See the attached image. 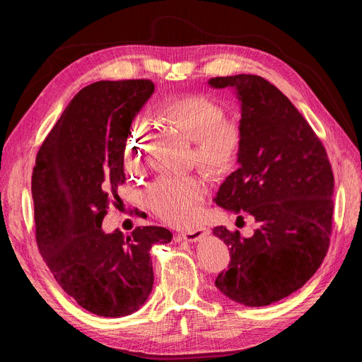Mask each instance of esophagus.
<instances>
[{"instance_id": "34e87169", "label": "esophagus", "mask_w": 362, "mask_h": 362, "mask_svg": "<svg viewBox=\"0 0 362 362\" xmlns=\"http://www.w3.org/2000/svg\"><path fill=\"white\" fill-rule=\"evenodd\" d=\"M208 235V229L206 228H196V229H192V231L189 233H182L178 235V240H181V242H189V243H193V242H199L201 238L206 237Z\"/></svg>"}]
</instances>
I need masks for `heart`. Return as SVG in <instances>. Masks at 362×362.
<instances>
[{"instance_id":"heart-1","label":"heart","mask_w":362,"mask_h":362,"mask_svg":"<svg viewBox=\"0 0 362 362\" xmlns=\"http://www.w3.org/2000/svg\"><path fill=\"white\" fill-rule=\"evenodd\" d=\"M161 116L182 134L194 140V157L213 175L233 168L242 146V129L234 120L225 119L223 108L211 98L189 95L177 98L161 108ZM145 120L137 117L125 145V164L134 170L141 164V139ZM206 192L198 175L163 177L149 190V201L157 214L173 225L193 221Z\"/></svg>"}]
</instances>
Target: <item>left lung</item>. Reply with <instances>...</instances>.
Returning <instances> with one entry per match:
<instances>
[{
  "label": "left lung",
  "mask_w": 362,
  "mask_h": 362,
  "mask_svg": "<svg viewBox=\"0 0 362 362\" xmlns=\"http://www.w3.org/2000/svg\"><path fill=\"white\" fill-rule=\"evenodd\" d=\"M208 86L234 89L242 112L238 169L214 202L258 223L247 238L213 229L231 255L216 287L237 303L266 306L299 290L322 264L332 231V169L310 124L267 80L238 74Z\"/></svg>",
  "instance_id": "1"
}]
</instances>
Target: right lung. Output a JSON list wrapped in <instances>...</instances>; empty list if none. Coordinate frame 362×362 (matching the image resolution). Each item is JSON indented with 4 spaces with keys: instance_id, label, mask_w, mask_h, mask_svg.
<instances>
[{
    "instance_id": "add662e5",
    "label": "right lung",
    "mask_w": 362,
    "mask_h": 362,
    "mask_svg": "<svg viewBox=\"0 0 362 362\" xmlns=\"http://www.w3.org/2000/svg\"><path fill=\"white\" fill-rule=\"evenodd\" d=\"M154 89L149 80L84 87L43 141L33 169L39 252L63 291L96 315L137 311L154 284L149 250L172 240L161 226H137L129 235L103 229L110 199L125 182L129 127Z\"/></svg>"
}]
</instances>
